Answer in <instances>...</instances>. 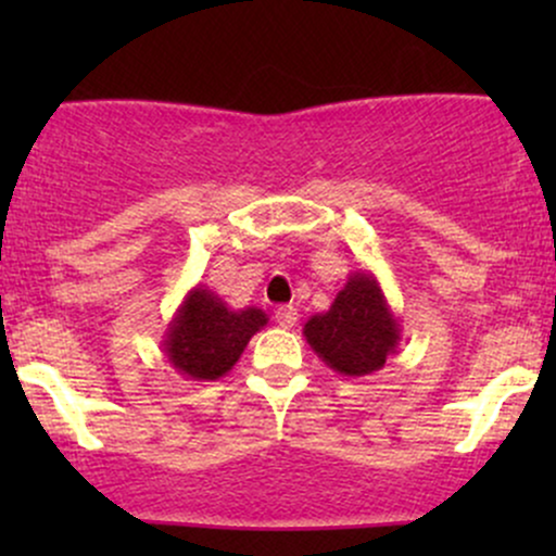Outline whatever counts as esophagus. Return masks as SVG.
Returning <instances> with one entry per match:
<instances>
[{
	"label": "esophagus",
	"mask_w": 556,
	"mask_h": 556,
	"mask_svg": "<svg viewBox=\"0 0 556 556\" xmlns=\"http://www.w3.org/2000/svg\"><path fill=\"white\" fill-rule=\"evenodd\" d=\"M274 321L282 329H292L298 324V308H292V305H279L277 314H274Z\"/></svg>",
	"instance_id": "34e87169"
}]
</instances>
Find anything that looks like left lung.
Masks as SVG:
<instances>
[{"mask_svg":"<svg viewBox=\"0 0 556 556\" xmlns=\"http://www.w3.org/2000/svg\"><path fill=\"white\" fill-rule=\"evenodd\" d=\"M303 337L331 371L368 376L381 371L387 358L397 353L402 329L379 279L358 269L350 274L324 314L305 321Z\"/></svg>","mask_w":556,"mask_h":556,"instance_id":"1","label":"left lung"}]
</instances>
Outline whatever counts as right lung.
I'll return each instance as SVG.
<instances>
[{
    "mask_svg": "<svg viewBox=\"0 0 556 556\" xmlns=\"http://www.w3.org/2000/svg\"><path fill=\"white\" fill-rule=\"evenodd\" d=\"M266 324L269 316L256 305L235 311L208 287L195 285L167 324L162 350L185 379L216 381L232 371L251 337Z\"/></svg>",
    "mask_w": 556,
    "mask_h": 556,
    "instance_id": "1",
    "label": "right lung"
}]
</instances>
